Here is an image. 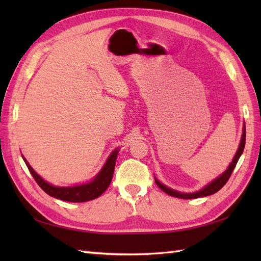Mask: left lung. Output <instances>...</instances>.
<instances>
[{"instance_id":"obj_1","label":"left lung","mask_w":261,"mask_h":261,"mask_svg":"<svg viewBox=\"0 0 261 261\" xmlns=\"http://www.w3.org/2000/svg\"><path fill=\"white\" fill-rule=\"evenodd\" d=\"M245 145H246V124H243V129H242V136H241V140L239 143V148H238V150L234 154L233 159H232L231 164L229 165V167L226 168L225 171H223L222 174L220 176L216 177L215 179H213L211 182H208L207 185H205L201 190L197 191V192H194V193H182L179 191H176L173 190V188H170L168 186L164 185L163 182H160L156 177H154V181H156L157 186L160 188V190H163L165 193H167L168 195L170 196H174V197H178V198H184V199H192V198H198V197H204V196H208V195H212V194H215L218 191H220L221 188H222L225 184L226 181L229 180L230 176L232 174V171H233L236 165L238 163V160L241 157V154L243 152V149H245Z\"/></svg>"}]
</instances>
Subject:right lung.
Listing matches in <instances>:
<instances>
[{"label":"right lung","instance_id":"1","mask_svg":"<svg viewBox=\"0 0 261 261\" xmlns=\"http://www.w3.org/2000/svg\"><path fill=\"white\" fill-rule=\"evenodd\" d=\"M119 150L120 149L116 148L115 150L111 152L102 169L98 171V174L94 177L91 181L74 186H55L53 184H49V182L43 179L40 175H38L36 173L35 169L31 167L23 156H22V158H23L28 169H29L31 175L33 176V178L38 182V185L40 186L48 195L66 202H87L101 196L102 194L108 190V187L111 184V180H112L115 162L116 158H118Z\"/></svg>","mask_w":261,"mask_h":261}]
</instances>
